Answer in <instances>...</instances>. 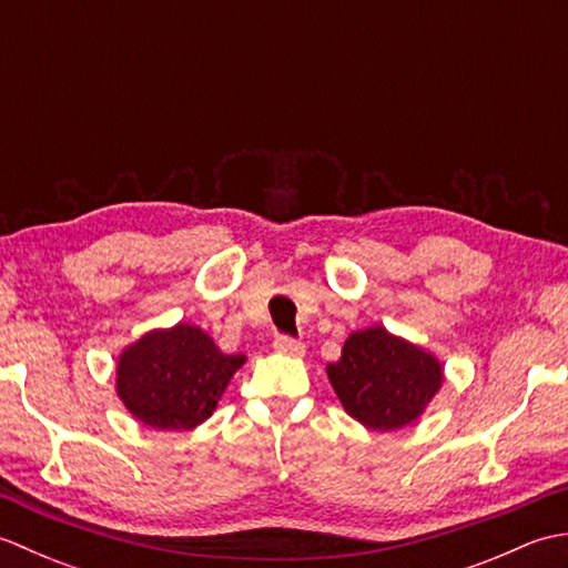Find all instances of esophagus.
Wrapping results in <instances>:
<instances>
[{
  "label": "esophagus",
  "mask_w": 568,
  "mask_h": 568,
  "mask_svg": "<svg viewBox=\"0 0 568 568\" xmlns=\"http://www.w3.org/2000/svg\"><path fill=\"white\" fill-rule=\"evenodd\" d=\"M273 348H275V352H283V354H291V356H300V354L305 352L303 342H297V339H293V336H287V334H277L275 339H273Z\"/></svg>",
  "instance_id": "esophagus-1"
}]
</instances>
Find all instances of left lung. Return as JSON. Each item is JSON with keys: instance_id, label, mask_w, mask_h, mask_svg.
<instances>
[{"instance_id": "left-lung-1", "label": "left lung", "mask_w": 568, "mask_h": 568, "mask_svg": "<svg viewBox=\"0 0 568 568\" xmlns=\"http://www.w3.org/2000/svg\"><path fill=\"white\" fill-rule=\"evenodd\" d=\"M344 409L376 432L400 429L422 415L439 390V361L383 327L348 336L342 358L327 366Z\"/></svg>"}]
</instances>
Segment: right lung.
<instances>
[{
    "mask_svg": "<svg viewBox=\"0 0 568 568\" xmlns=\"http://www.w3.org/2000/svg\"><path fill=\"white\" fill-rule=\"evenodd\" d=\"M244 356L222 354L190 324L151 332L119 356L116 393L153 429H192L212 415Z\"/></svg>",
    "mask_w": 568,
    "mask_h": 568,
    "instance_id": "add662e5",
    "label": "right lung"
}]
</instances>
